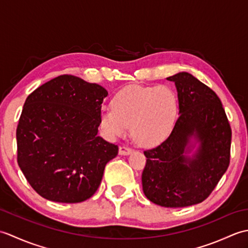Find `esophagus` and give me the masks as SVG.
Returning a JSON list of instances; mask_svg holds the SVG:
<instances>
[{
    "mask_svg": "<svg viewBox=\"0 0 248 248\" xmlns=\"http://www.w3.org/2000/svg\"><path fill=\"white\" fill-rule=\"evenodd\" d=\"M131 152H132V150H131L129 147H125V146H121L119 147V151L118 154L120 155H131Z\"/></svg>",
    "mask_w": 248,
    "mask_h": 248,
    "instance_id": "34e87169",
    "label": "esophagus"
}]
</instances>
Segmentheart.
I'll return each mask as SVG.
<instances>
[{"instance_id":"1","label":"heart","mask_w":248,"mask_h":248,"mask_svg":"<svg viewBox=\"0 0 248 248\" xmlns=\"http://www.w3.org/2000/svg\"><path fill=\"white\" fill-rule=\"evenodd\" d=\"M111 108H103L99 123L108 140L130 132L136 143L154 147L162 143L175 124L178 100L166 86H128L115 94Z\"/></svg>"}]
</instances>
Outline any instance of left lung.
Here are the masks:
<instances>
[{
	"label": "left lung",
	"instance_id": "obj_1",
	"mask_svg": "<svg viewBox=\"0 0 248 248\" xmlns=\"http://www.w3.org/2000/svg\"><path fill=\"white\" fill-rule=\"evenodd\" d=\"M166 80L175 83L179 117L162 144L144 151L141 183L151 202L183 208L203 202L227 170L231 129L211 88L188 72Z\"/></svg>",
	"mask_w": 248,
	"mask_h": 248
}]
</instances>
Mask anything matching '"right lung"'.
Listing matches in <instances>:
<instances>
[{"instance_id":"obj_1","label":"right lung","mask_w":248,"mask_h":248,"mask_svg":"<svg viewBox=\"0 0 248 248\" xmlns=\"http://www.w3.org/2000/svg\"><path fill=\"white\" fill-rule=\"evenodd\" d=\"M104 87L60 76L26 98L17 128L18 165L41 197L76 203L91 198L118 147L98 136Z\"/></svg>"}]
</instances>
